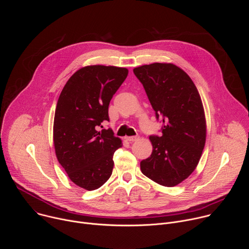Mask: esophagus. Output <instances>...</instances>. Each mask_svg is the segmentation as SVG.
<instances>
[{"instance_id":"obj_1","label":"esophagus","mask_w":249,"mask_h":249,"mask_svg":"<svg viewBox=\"0 0 249 249\" xmlns=\"http://www.w3.org/2000/svg\"><path fill=\"white\" fill-rule=\"evenodd\" d=\"M126 139H127V141H129V142H135V141H138V140H139V137H137V136H132V137H127Z\"/></svg>"}]
</instances>
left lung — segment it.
I'll return each instance as SVG.
<instances>
[{
  "label": "left lung",
  "mask_w": 249,
  "mask_h": 249,
  "mask_svg": "<svg viewBox=\"0 0 249 249\" xmlns=\"http://www.w3.org/2000/svg\"><path fill=\"white\" fill-rule=\"evenodd\" d=\"M143 85L161 136H150L152 155L141 161V170L153 181L172 187L196 168L206 142V119L196 86L173 64L154 63L133 70Z\"/></svg>",
  "instance_id": "1"
}]
</instances>
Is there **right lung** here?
<instances>
[{
    "mask_svg": "<svg viewBox=\"0 0 249 249\" xmlns=\"http://www.w3.org/2000/svg\"><path fill=\"white\" fill-rule=\"evenodd\" d=\"M127 76L126 68L84 67L59 96L53 126L56 157L70 179L84 189L99 188L112 174L113 155L122 142L110 128H98L109 121V102Z\"/></svg>",
    "mask_w": 249,
    "mask_h": 249,
    "instance_id": "obj_1",
    "label": "right lung"
}]
</instances>
